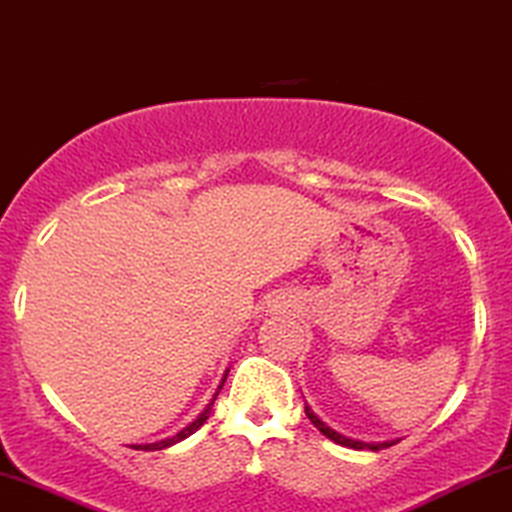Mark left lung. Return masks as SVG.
Here are the masks:
<instances>
[{
	"mask_svg": "<svg viewBox=\"0 0 512 512\" xmlns=\"http://www.w3.org/2000/svg\"><path fill=\"white\" fill-rule=\"evenodd\" d=\"M305 415H307V420H310L312 424H315V427L319 429V432H322L326 439H331L334 443H338V446H346V448H355V451H362V448H369V451H381V448H389V446H393V443H398V441H384V443H365V441H355V439H348V436H343V434H338V432H334V429L331 427H326V424L319 420V417L315 415V412L310 410V405L305 403Z\"/></svg>",
	"mask_w": 512,
	"mask_h": 512,
	"instance_id": "left-lung-1",
	"label": "left lung"
}]
</instances>
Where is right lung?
Here are the masks:
<instances>
[{
	"label": "right lung",
	"mask_w": 512,
	"mask_h": 512,
	"mask_svg": "<svg viewBox=\"0 0 512 512\" xmlns=\"http://www.w3.org/2000/svg\"><path fill=\"white\" fill-rule=\"evenodd\" d=\"M226 374H229V372H226ZM226 374H224V379H221V386H224V381H226ZM221 386H219V389H221ZM217 396H219V391L214 393L212 403H209L207 408L200 412V417H197L195 422H190L186 429H181V432H178L176 436H171V439H164V441H157V443H145V446H133V448H135V451H138V448H140V451H162V448H169V446H174V443H178V441L188 439L190 434H195L197 429H200L202 424L207 422V417H209V412H212V405H214V400H217Z\"/></svg>",
	"instance_id": "obj_1"
}]
</instances>
